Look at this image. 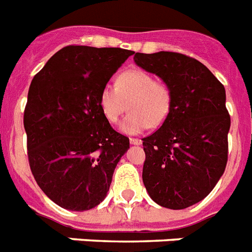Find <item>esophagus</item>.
<instances>
[{
    "label": "esophagus",
    "mask_w": 252,
    "mask_h": 252,
    "mask_svg": "<svg viewBox=\"0 0 252 252\" xmlns=\"http://www.w3.org/2000/svg\"><path fill=\"white\" fill-rule=\"evenodd\" d=\"M130 143L134 145H140L141 144V140L138 138H130Z\"/></svg>",
    "instance_id": "obj_1"
}]
</instances>
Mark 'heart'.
Masks as SVG:
<instances>
[{"label":"heart","mask_w":252,"mask_h":252,"mask_svg":"<svg viewBox=\"0 0 252 252\" xmlns=\"http://www.w3.org/2000/svg\"><path fill=\"white\" fill-rule=\"evenodd\" d=\"M171 101L170 87L141 69L122 72L116 86L105 85L99 95L101 112L111 124H116L130 107L131 113L120 125L125 134H139L149 125L159 126L170 113Z\"/></svg>","instance_id":"obj_1"}]
</instances>
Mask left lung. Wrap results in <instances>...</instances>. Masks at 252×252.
I'll use <instances>...</instances> for the list:
<instances>
[{
	"label": "left lung",
	"mask_w": 252,
	"mask_h": 252,
	"mask_svg": "<svg viewBox=\"0 0 252 252\" xmlns=\"http://www.w3.org/2000/svg\"><path fill=\"white\" fill-rule=\"evenodd\" d=\"M136 65L171 90V109L161 127L143 139V183L156 203L171 210L202 201L224 174L230 116L225 89L190 56L136 53Z\"/></svg>",
	"instance_id": "1"
}]
</instances>
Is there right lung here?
<instances>
[{
  "label": "right lung",
  "instance_id": "obj_1",
  "mask_svg": "<svg viewBox=\"0 0 252 252\" xmlns=\"http://www.w3.org/2000/svg\"><path fill=\"white\" fill-rule=\"evenodd\" d=\"M134 51L66 46L33 77L24 128L31 171L42 192L72 211L105 198L128 138L104 117L99 95Z\"/></svg>",
  "mask_w": 252,
  "mask_h": 252
}]
</instances>
